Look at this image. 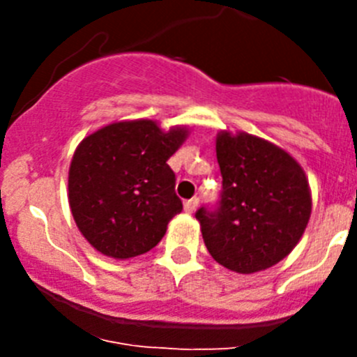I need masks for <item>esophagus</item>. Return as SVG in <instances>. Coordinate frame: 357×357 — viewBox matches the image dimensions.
<instances>
[{
  "instance_id": "obj_1",
  "label": "esophagus",
  "mask_w": 357,
  "mask_h": 357,
  "mask_svg": "<svg viewBox=\"0 0 357 357\" xmlns=\"http://www.w3.org/2000/svg\"><path fill=\"white\" fill-rule=\"evenodd\" d=\"M197 207H198V198H191V200H185L184 202V211L185 213H195V211H197Z\"/></svg>"
}]
</instances>
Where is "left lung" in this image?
<instances>
[{
	"label": "left lung",
	"instance_id": "8db88e82",
	"mask_svg": "<svg viewBox=\"0 0 357 357\" xmlns=\"http://www.w3.org/2000/svg\"><path fill=\"white\" fill-rule=\"evenodd\" d=\"M216 157L220 207L195 214L204 243L232 272L266 270L284 259L307 227L313 206L307 176L288 151L247 132H218Z\"/></svg>",
	"mask_w": 357,
	"mask_h": 357
}]
</instances>
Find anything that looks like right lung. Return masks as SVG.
Here are the masks:
<instances>
[{
    "instance_id": "right-lung-1",
    "label": "right lung",
    "mask_w": 357,
    "mask_h": 357,
    "mask_svg": "<svg viewBox=\"0 0 357 357\" xmlns=\"http://www.w3.org/2000/svg\"><path fill=\"white\" fill-rule=\"evenodd\" d=\"M153 119L105 125L82 139L69 166L68 198L78 230L100 254H146L182 211L168 159L188 137Z\"/></svg>"
}]
</instances>
